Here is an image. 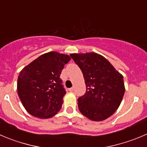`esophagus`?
I'll return each instance as SVG.
<instances>
[{"label":"esophagus","instance_id":"obj_1","mask_svg":"<svg viewBox=\"0 0 147 147\" xmlns=\"http://www.w3.org/2000/svg\"><path fill=\"white\" fill-rule=\"evenodd\" d=\"M68 90H69V92H73V91L74 90V87H71L70 89H68Z\"/></svg>","mask_w":147,"mask_h":147}]
</instances>
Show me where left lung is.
<instances>
[{"mask_svg": "<svg viewBox=\"0 0 147 147\" xmlns=\"http://www.w3.org/2000/svg\"><path fill=\"white\" fill-rule=\"evenodd\" d=\"M70 56L80 68L86 86V93L78 99L79 110L92 121L107 119L122 101L123 77L105 58L95 53Z\"/></svg>", "mask_w": 147, "mask_h": 147, "instance_id": "1", "label": "left lung"}]
</instances>
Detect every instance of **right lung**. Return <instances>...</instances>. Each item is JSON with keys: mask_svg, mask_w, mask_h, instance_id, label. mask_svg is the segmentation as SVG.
I'll list each match as a JSON object with an SVG mask.
<instances>
[{"mask_svg": "<svg viewBox=\"0 0 147 147\" xmlns=\"http://www.w3.org/2000/svg\"><path fill=\"white\" fill-rule=\"evenodd\" d=\"M70 60L65 54L49 52L22 70L18 77V94L29 114L49 118L61 110L66 92L60 76Z\"/></svg>", "mask_w": 147, "mask_h": 147, "instance_id": "add662e5", "label": "right lung"}]
</instances>
